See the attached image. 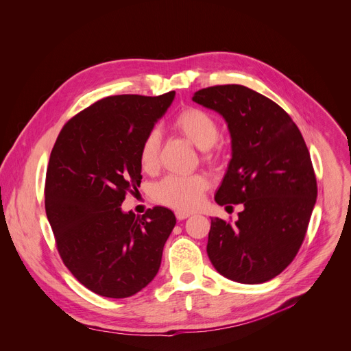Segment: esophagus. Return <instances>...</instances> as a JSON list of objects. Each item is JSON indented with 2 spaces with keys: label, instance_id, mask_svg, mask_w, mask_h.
Segmentation results:
<instances>
[{
  "label": "esophagus",
  "instance_id": "1",
  "mask_svg": "<svg viewBox=\"0 0 351 351\" xmlns=\"http://www.w3.org/2000/svg\"><path fill=\"white\" fill-rule=\"evenodd\" d=\"M175 215H176V219H178V221H183V219L189 218L191 214H190V213H186V211H176Z\"/></svg>",
  "mask_w": 351,
  "mask_h": 351
}]
</instances>
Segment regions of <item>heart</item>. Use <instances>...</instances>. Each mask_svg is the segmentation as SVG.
I'll return each instance as SVG.
<instances>
[{
    "mask_svg": "<svg viewBox=\"0 0 351 351\" xmlns=\"http://www.w3.org/2000/svg\"><path fill=\"white\" fill-rule=\"evenodd\" d=\"M172 126L197 148L203 149V160L213 164L219 153L215 143L219 137L217 119L207 111L195 107L182 110L173 119ZM160 133L152 130L145 134L138 149V162L143 171L154 172L160 164ZM210 187V179L204 175H169L154 187V198L158 203L189 211L202 203L204 193Z\"/></svg>",
    "mask_w": 351,
    "mask_h": 351,
    "instance_id": "b5f03b06",
    "label": "heart"
}]
</instances>
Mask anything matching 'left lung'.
I'll use <instances>...</instances> for the list:
<instances>
[{"instance_id":"obj_1","label":"left lung","mask_w":351,"mask_h":351,"mask_svg":"<svg viewBox=\"0 0 351 351\" xmlns=\"http://www.w3.org/2000/svg\"><path fill=\"white\" fill-rule=\"evenodd\" d=\"M193 101L219 112L232 136V160L215 202L243 204L234 223L211 218L207 254L230 280H271L297 256L317 199L302 132L282 107L245 86L202 88Z\"/></svg>"}]
</instances>
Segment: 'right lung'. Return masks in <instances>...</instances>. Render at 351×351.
<instances>
[{
	"mask_svg": "<svg viewBox=\"0 0 351 351\" xmlns=\"http://www.w3.org/2000/svg\"><path fill=\"white\" fill-rule=\"evenodd\" d=\"M173 97L175 91L98 99L64 125L53 147L44 186L47 218L62 263L95 294L130 297L160 269L173 213L154 207L136 217L121 206L138 193L141 141Z\"/></svg>",
	"mask_w": 351,
	"mask_h": 351,
	"instance_id": "add662e5",
	"label": "right lung"
}]
</instances>
